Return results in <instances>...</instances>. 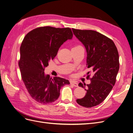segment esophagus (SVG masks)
Segmentation results:
<instances>
[{
    "label": "esophagus",
    "instance_id": "34e87169",
    "mask_svg": "<svg viewBox=\"0 0 133 133\" xmlns=\"http://www.w3.org/2000/svg\"><path fill=\"white\" fill-rule=\"evenodd\" d=\"M70 84L72 85V86H74V87H78V84L76 82H74V81H71L70 82Z\"/></svg>",
    "mask_w": 133,
    "mask_h": 133
}]
</instances>
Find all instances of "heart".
Listing matches in <instances>:
<instances>
[{"label": "heart", "mask_w": 133, "mask_h": 133, "mask_svg": "<svg viewBox=\"0 0 133 133\" xmlns=\"http://www.w3.org/2000/svg\"><path fill=\"white\" fill-rule=\"evenodd\" d=\"M77 46H75V47H77Z\"/></svg>", "instance_id": "heart-1"}]
</instances>
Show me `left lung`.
Here are the masks:
<instances>
[{
    "mask_svg": "<svg viewBox=\"0 0 133 133\" xmlns=\"http://www.w3.org/2000/svg\"><path fill=\"white\" fill-rule=\"evenodd\" d=\"M72 30L86 47L87 68L93 74L92 78L89 77L91 75L87 76L91 83L86 85V95L76 102L82 107L92 108L103 102L116 83L119 68L118 50L112 40L96 31ZM78 86L85 88L86 84L80 82Z\"/></svg>",
    "mask_w": 133,
    "mask_h": 133,
    "instance_id": "left-lung-1",
    "label": "left lung"
}]
</instances>
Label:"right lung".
Returning a JSON list of instances; mask_svg holds the SVG:
<instances>
[{
	"mask_svg": "<svg viewBox=\"0 0 133 133\" xmlns=\"http://www.w3.org/2000/svg\"><path fill=\"white\" fill-rule=\"evenodd\" d=\"M70 28L50 26L36 28L29 32L20 47L18 65L21 77L30 97L42 104L54 103L60 95V89L70 84L68 79L45 75V68L57 55L61 46L71 39Z\"/></svg>",
	"mask_w": 133,
	"mask_h": 133,
	"instance_id": "add662e5",
	"label": "right lung"
}]
</instances>
